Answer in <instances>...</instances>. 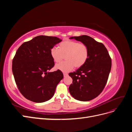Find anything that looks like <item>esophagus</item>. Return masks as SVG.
<instances>
[{
	"instance_id": "esophagus-1",
	"label": "esophagus",
	"mask_w": 132,
	"mask_h": 132,
	"mask_svg": "<svg viewBox=\"0 0 132 132\" xmlns=\"http://www.w3.org/2000/svg\"><path fill=\"white\" fill-rule=\"evenodd\" d=\"M63 75H64V77H67V76L68 75V73H63Z\"/></svg>"
}]
</instances>
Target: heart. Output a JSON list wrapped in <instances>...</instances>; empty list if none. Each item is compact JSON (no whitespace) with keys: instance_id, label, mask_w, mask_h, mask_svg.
<instances>
[{"instance_id":"obj_1","label":"heart","mask_w":132,"mask_h":132,"mask_svg":"<svg viewBox=\"0 0 132 132\" xmlns=\"http://www.w3.org/2000/svg\"><path fill=\"white\" fill-rule=\"evenodd\" d=\"M52 58L54 62L59 63L65 58L66 61L58 64L55 68L63 72H68L74 67L79 68L87 62L89 56V48L84 43L73 40H65L60 43L58 48H52Z\"/></svg>"}]
</instances>
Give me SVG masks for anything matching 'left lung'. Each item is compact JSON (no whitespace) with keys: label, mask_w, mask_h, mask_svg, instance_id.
<instances>
[{"label":"left lung","mask_w":132,"mask_h":132,"mask_svg":"<svg viewBox=\"0 0 132 132\" xmlns=\"http://www.w3.org/2000/svg\"><path fill=\"white\" fill-rule=\"evenodd\" d=\"M87 45L89 56L86 63L73 73L69 74L73 84L69 91L76 100L88 101L101 93L110 73L111 58L105 46L87 35L71 37Z\"/></svg>","instance_id":"left-lung-1"}]
</instances>
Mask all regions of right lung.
Listing matches in <instances>:
<instances>
[{
    "instance_id": "obj_1",
    "label": "right lung",
    "mask_w": 132,
    "mask_h": 132,
    "mask_svg": "<svg viewBox=\"0 0 132 132\" xmlns=\"http://www.w3.org/2000/svg\"><path fill=\"white\" fill-rule=\"evenodd\" d=\"M62 39L38 36L20 46L13 60L12 70L18 88L26 98L41 103L50 100L63 78L60 70L48 72L54 65L50 50Z\"/></svg>"
}]
</instances>
